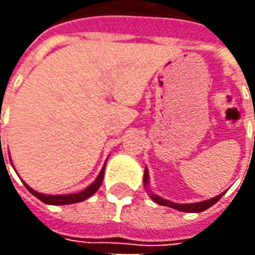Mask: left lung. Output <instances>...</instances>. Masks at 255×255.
<instances>
[{
	"mask_svg": "<svg viewBox=\"0 0 255 255\" xmlns=\"http://www.w3.org/2000/svg\"><path fill=\"white\" fill-rule=\"evenodd\" d=\"M143 183H144V186L147 187V183H149V172H147V169H144ZM223 195H224V192H223V194H220V195H217V197L212 198V199L203 201V202L175 203V202H171V201H166V199H162V198L158 197V195H155V194H153V192H150V198H151L155 203L162 205V206H168V208L176 209V210H180V212H188V213H199V212L206 210V209H209L210 206H213L214 203L217 202Z\"/></svg>",
	"mask_w": 255,
	"mask_h": 255,
	"instance_id": "left-lung-1",
	"label": "left lung"
}]
</instances>
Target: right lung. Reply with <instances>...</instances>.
I'll list each match as a JSON object with an SVG mask.
<instances>
[{"instance_id": "right-lung-1", "label": "right lung", "mask_w": 255, "mask_h": 255, "mask_svg": "<svg viewBox=\"0 0 255 255\" xmlns=\"http://www.w3.org/2000/svg\"><path fill=\"white\" fill-rule=\"evenodd\" d=\"M1 138V136H0ZM104 172H105V166L101 169L100 175L97 177L91 186H89L87 188H84L83 191L76 192V194H67V195H46V194H41V192H36L35 190H32L30 186H27L24 183V186L27 187V190L36 197L38 199H41L43 203H47V205H69V203H76V202H82L84 199H87L89 197H91L94 192H97V190L101 187L102 184V179H104Z\"/></svg>"}]
</instances>
